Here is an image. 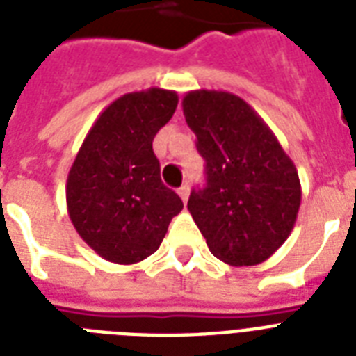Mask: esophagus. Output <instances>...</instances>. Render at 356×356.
I'll list each match as a JSON object with an SVG mask.
<instances>
[{
	"mask_svg": "<svg viewBox=\"0 0 356 356\" xmlns=\"http://www.w3.org/2000/svg\"><path fill=\"white\" fill-rule=\"evenodd\" d=\"M177 194L181 195V200H183L184 203H186V201H188V195H190V188H188V184H183V186H181V188L177 190Z\"/></svg>",
	"mask_w": 356,
	"mask_h": 356,
	"instance_id": "34e87169",
	"label": "esophagus"
}]
</instances>
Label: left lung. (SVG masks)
<instances>
[{
  "label": "left lung",
  "instance_id": "8db88e82",
  "mask_svg": "<svg viewBox=\"0 0 356 356\" xmlns=\"http://www.w3.org/2000/svg\"><path fill=\"white\" fill-rule=\"evenodd\" d=\"M183 113L207 162L205 188L192 190L188 200L195 225L225 264L264 262L298 220L301 183L292 159L264 120L231 92H188Z\"/></svg>",
  "mask_w": 356,
  "mask_h": 356
}]
</instances>
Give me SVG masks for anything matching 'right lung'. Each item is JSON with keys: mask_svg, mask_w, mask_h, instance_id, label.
I'll use <instances>...</instances> for the list:
<instances>
[{"mask_svg": "<svg viewBox=\"0 0 356 356\" xmlns=\"http://www.w3.org/2000/svg\"><path fill=\"white\" fill-rule=\"evenodd\" d=\"M177 92L147 88L103 111L70 168L66 205L79 236L102 259L136 264L161 245L183 201L161 181L153 138L172 120Z\"/></svg>", "mask_w": 356, "mask_h": 356, "instance_id": "1", "label": "right lung"}]
</instances>
